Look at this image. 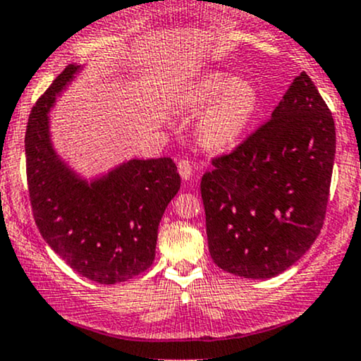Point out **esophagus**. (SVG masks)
Wrapping results in <instances>:
<instances>
[{"label": "esophagus", "instance_id": "1", "mask_svg": "<svg viewBox=\"0 0 361 361\" xmlns=\"http://www.w3.org/2000/svg\"><path fill=\"white\" fill-rule=\"evenodd\" d=\"M178 173L183 180H190L193 176V166L188 159H180L178 161Z\"/></svg>", "mask_w": 361, "mask_h": 361}]
</instances>
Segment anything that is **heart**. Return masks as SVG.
<instances>
[{"label":"heart","mask_w":361,"mask_h":361,"mask_svg":"<svg viewBox=\"0 0 361 361\" xmlns=\"http://www.w3.org/2000/svg\"><path fill=\"white\" fill-rule=\"evenodd\" d=\"M188 105L207 109L198 122V137L209 149L238 142L256 110V91L246 80L227 73H209L188 93Z\"/></svg>","instance_id":"heart-1"}]
</instances>
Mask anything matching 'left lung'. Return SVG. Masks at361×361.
Here are the masks:
<instances>
[{
    "instance_id": "1",
    "label": "left lung",
    "mask_w": 361,
    "mask_h": 361,
    "mask_svg": "<svg viewBox=\"0 0 361 361\" xmlns=\"http://www.w3.org/2000/svg\"><path fill=\"white\" fill-rule=\"evenodd\" d=\"M334 152L333 115L300 73L271 117L202 176L214 263L259 280L300 259L324 224Z\"/></svg>"
}]
</instances>
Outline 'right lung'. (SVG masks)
<instances>
[{
    "label": "right lung",
    "mask_w": 361,
    "mask_h": 361,
    "mask_svg": "<svg viewBox=\"0 0 361 361\" xmlns=\"http://www.w3.org/2000/svg\"><path fill=\"white\" fill-rule=\"evenodd\" d=\"M76 71L78 66H68L28 117V195L45 243L81 276L114 285L152 264L157 226L181 180L171 157L132 159L91 185L57 159L49 140L47 111Z\"/></svg>",
    "instance_id": "obj_1"
}]
</instances>
